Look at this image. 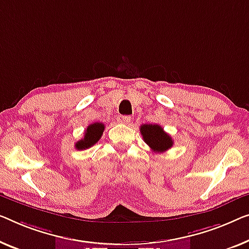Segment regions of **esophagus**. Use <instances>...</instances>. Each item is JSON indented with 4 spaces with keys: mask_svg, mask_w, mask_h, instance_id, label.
Masks as SVG:
<instances>
[{
    "mask_svg": "<svg viewBox=\"0 0 249 249\" xmlns=\"http://www.w3.org/2000/svg\"><path fill=\"white\" fill-rule=\"evenodd\" d=\"M131 121L132 118L131 116H128V115H120V116L117 117V122L121 124H128Z\"/></svg>",
    "mask_w": 249,
    "mask_h": 249,
    "instance_id": "obj_1",
    "label": "esophagus"
}]
</instances>
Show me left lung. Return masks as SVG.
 Instances as JSON below:
<instances>
[{
	"instance_id": "obj_1",
	"label": "left lung",
	"mask_w": 249,
	"mask_h": 249,
	"mask_svg": "<svg viewBox=\"0 0 249 249\" xmlns=\"http://www.w3.org/2000/svg\"><path fill=\"white\" fill-rule=\"evenodd\" d=\"M141 134L144 142L154 152H165L173 145L171 136L163 131V128L158 124H143L140 127Z\"/></svg>"
}]
</instances>
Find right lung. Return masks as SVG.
<instances>
[{
    "label": "right lung",
    "mask_w": 249,
    "mask_h": 249,
    "mask_svg": "<svg viewBox=\"0 0 249 249\" xmlns=\"http://www.w3.org/2000/svg\"><path fill=\"white\" fill-rule=\"evenodd\" d=\"M104 129H105V126L103 123H94L89 125L86 128V132H85L84 139L76 143L75 146L77 150H86V148L95 145L102 137Z\"/></svg>",
    "instance_id": "right-lung-1"
}]
</instances>
